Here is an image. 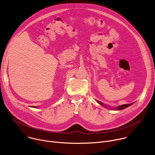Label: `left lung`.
<instances>
[{
	"mask_svg": "<svg viewBox=\"0 0 155 155\" xmlns=\"http://www.w3.org/2000/svg\"><path fill=\"white\" fill-rule=\"evenodd\" d=\"M99 104H101L102 106H103V107H105V108H108V109H112V108H108V107H107L105 105V104H104L102 102H100V101H96ZM132 104L133 103H131V104H123V105H120V106H118V107H114V108H113V109L114 110H123V109H124V108H127V107H128L129 106H130V105H132Z\"/></svg>",
	"mask_w": 155,
	"mask_h": 155,
	"instance_id": "obj_1",
	"label": "left lung"
}]
</instances>
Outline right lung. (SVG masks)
<instances>
[{
  "instance_id": "1",
  "label": "right lung",
  "mask_w": 155,
  "mask_h": 155,
  "mask_svg": "<svg viewBox=\"0 0 155 155\" xmlns=\"http://www.w3.org/2000/svg\"><path fill=\"white\" fill-rule=\"evenodd\" d=\"M32 107H34V108H35V107H35V106H32Z\"/></svg>"
}]
</instances>
